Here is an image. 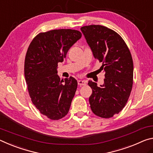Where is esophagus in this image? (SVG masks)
Listing matches in <instances>:
<instances>
[{
	"label": "esophagus",
	"mask_w": 153,
	"mask_h": 153,
	"mask_svg": "<svg viewBox=\"0 0 153 153\" xmlns=\"http://www.w3.org/2000/svg\"><path fill=\"white\" fill-rule=\"evenodd\" d=\"M78 85H79V86L85 85H86V81H84V80H79V81H78Z\"/></svg>",
	"instance_id": "34e87169"
}]
</instances>
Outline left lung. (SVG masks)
<instances>
[{
	"instance_id": "8db88e82",
	"label": "left lung",
	"mask_w": 153,
	"mask_h": 153,
	"mask_svg": "<svg viewBox=\"0 0 153 153\" xmlns=\"http://www.w3.org/2000/svg\"><path fill=\"white\" fill-rule=\"evenodd\" d=\"M95 59L103 62L104 84L89 81L92 94L89 101L97 116L110 118L126 106L133 85L134 64L131 53L121 36L100 25L81 27Z\"/></svg>"
}]
</instances>
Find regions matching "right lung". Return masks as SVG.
<instances>
[{"instance_id": "right-lung-1", "label": "right lung", "mask_w": 153, "mask_h": 153, "mask_svg": "<svg viewBox=\"0 0 153 153\" xmlns=\"http://www.w3.org/2000/svg\"><path fill=\"white\" fill-rule=\"evenodd\" d=\"M81 36L74 30H53L39 34L27 49L24 76L30 96L41 113L50 119L63 118L69 111L77 81L72 76L60 81L57 64L64 61Z\"/></svg>"}]
</instances>
